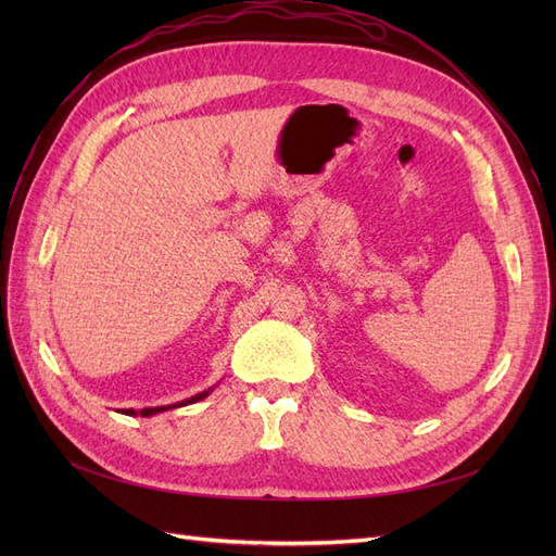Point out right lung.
Returning <instances> with one entry per match:
<instances>
[{"instance_id": "obj_1", "label": "right lung", "mask_w": 556, "mask_h": 556, "mask_svg": "<svg viewBox=\"0 0 556 556\" xmlns=\"http://www.w3.org/2000/svg\"><path fill=\"white\" fill-rule=\"evenodd\" d=\"M204 396H208V392H201V394H197V396H192V399H185L182 403H176V406H188V403H194V401H201ZM176 406H166V408H143V410H139V415H143V417H150V415H155V413H162V410H169V408H176ZM125 415H137V410H131V408H127V410H123Z\"/></svg>"}]
</instances>
